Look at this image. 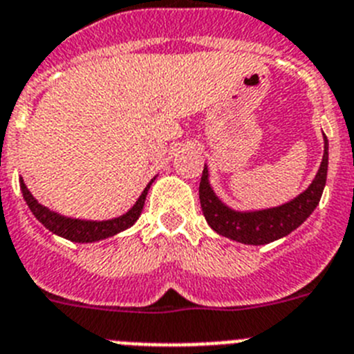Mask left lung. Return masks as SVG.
<instances>
[{
	"label": "left lung",
	"mask_w": 354,
	"mask_h": 354,
	"mask_svg": "<svg viewBox=\"0 0 354 354\" xmlns=\"http://www.w3.org/2000/svg\"><path fill=\"white\" fill-rule=\"evenodd\" d=\"M328 174V140L324 136V154L315 179L301 195L283 205L262 211H234L221 202L209 184V170L204 167L198 195L202 212L209 227L220 236L245 243V245H268L280 237L289 236L317 207Z\"/></svg>",
	"instance_id": "left-lung-1"
}]
</instances>
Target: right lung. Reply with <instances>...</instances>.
I'll list each match as a JSON object with an SVG mask.
<instances>
[{
    "mask_svg": "<svg viewBox=\"0 0 354 354\" xmlns=\"http://www.w3.org/2000/svg\"><path fill=\"white\" fill-rule=\"evenodd\" d=\"M154 179L147 184V187L143 189L140 198L136 200V204H134L126 214L106 221L74 220V218H65V216L58 214V212L49 211L48 207H44L42 204H39V202L33 198V195L30 193V189H28L23 179H21V192H23V196L24 200H26L30 211L33 212L37 220H39L44 227L48 228V230H51L53 234L65 237V239L68 241H74V243H93V241H101L106 239V237L115 236V234L122 232V230H126V228L133 227V225L136 223V220H138L140 214H142V209L143 204H145L150 184L154 183Z\"/></svg>",
    "mask_w": 354,
    "mask_h": 354,
    "instance_id": "1",
    "label": "right lung"
}]
</instances>
